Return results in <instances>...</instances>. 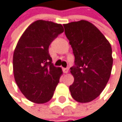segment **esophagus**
<instances>
[{
  "instance_id": "34e87169",
  "label": "esophagus",
  "mask_w": 122,
  "mask_h": 122,
  "mask_svg": "<svg viewBox=\"0 0 122 122\" xmlns=\"http://www.w3.org/2000/svg\"><path fill=\"white\" fill-rule=\"evenodd\" d=\"M69 71V69L68 68H63V72L64 73H67Z\"/></svg>"
}]
</instances>
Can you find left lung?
Here are the masks:
<instances>
[{"mask_svg": "<svg viewBox=\"0 0 122 122\" xmlns=\"http://www.w3.org/2000/svg\"><path fill=\"white\" fill-rule=\"evenodd\" d=\"M63 26L75 56V65L70 67L74 77L71 96L78 102H90L101 94L109 80L113 65L111 44L89 21Z\"/></svg>", "mask_w": 122, "mask_h": 122, "instance_id": "left-lung-1", "label": "left lung"}]
</instances>
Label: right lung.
I'll list each match as a JSON object with an SVG mask.
<instances>
[{"label":"right lung","mask_w":122,"mask_h":122,"mask_svg":"<svg viewBox=\"0 0 122 122\" xmlns=\"http://www.w3.org/2000/svg\"><path fill=\"white\" fill-rule=\"evenodd\" d=\"M64 31L61 24L38 20L20 37L13 57L15 81L30 101L44 103L53 96L62 74L49 54L51 42Z\"/></svg>","instance_id":"1"}]
</instances>
